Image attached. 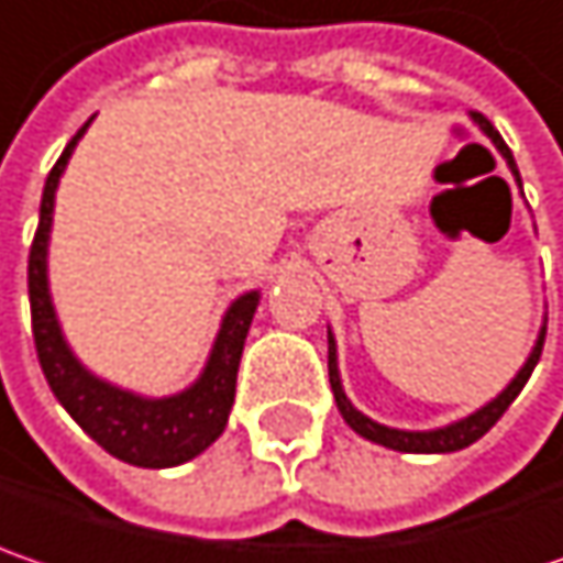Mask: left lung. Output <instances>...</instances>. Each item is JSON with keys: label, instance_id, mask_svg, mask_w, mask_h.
I'll return each instance as SVG.
<instances>
[{"label": "left lung", "instance_id": "obj_1", "mask_svg": "<svg viewBox=\"0 0 563 563\" xmlns=\"http://www.w3.org/2000/svg\"><path fill=\"white\" fill-rule=\"evenodd\" d=\"M472 120L478 123L481 133L497 146V152L507 158V168H510L512 178H516V184H519V168H516V162H512V152L510 146L504 143V136L494 130V123H490L484 114H472ZM519 187H522V184H519ZM542 344H545V324H542V331H539V338H536V347L529 350L526 363L519 366V373L512 376L510 385H507L497 398H490L484 408L472 411L468 417L452 420V423H446V427H437V430H398V427H385V423H379V420L366 417L360 408H353V401H350L347 391H344V382H341V369H338V341H334L331 328H328V379H331V391H334L338 411H341V417L347 420L350 430H353V433H360L363 440L379 443V446L385 449H395V452H417V455L459 452V449L472 446L475 440H481V437H484V433H487V430L504 417V411L512 405V398L522 391V385H526L529 376H532V369H536V363H539V356H542Z\"/></svg>", "mask_w": 563, "mask_h": 563}]
</instances>
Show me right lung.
<instances>
[{
	"label": "right lung",
	"mask_w": 563,
	"mask_h": 563,
	"mask_svg": "<svg viewBox=\"0 0 563 563\" xmlns=\"http://www.w3.org/2000/svg\"><path fill=\"white\" fill-rule=\"evenodd\" d=\"M88 123L69 140V146L63 150L53 172L47 175L44 197H41V222H37V235L31 245V257H27V296H31V324H34L37 360L51 382L56 401L73 413V420L98 446L108 449L120 462H130L140 468H175V465L197 459L203 449L213 446L229 423V411L235 401L239 363H242L251 318L261 302V289L242 292L225 309L203 373L175 395L146 398V395L120 388L114 382L101 379L91 369H85L82 360L69 347V341L59 328L56 309H53L47 251H51L56 187H59V178L79 146V140L85 136Z\"/></svg>",
	"instance_id": "1"
}]
</instances>
